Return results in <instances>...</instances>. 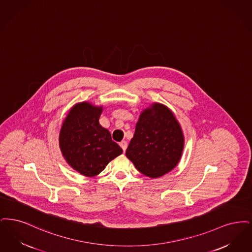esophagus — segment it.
I'll return each instance as SVG.
<instances>
[{
    "label": "esophagus",
    "mask_w": 252,
    "mask_h": 252,
    "mask_svg": "<svg viewBox=\"0 0 252 252\" xmlns=\"http://www.w3.org/2000/svg\"><path fill=\"white\" fill-rule=\"evenodd\" d=\"M120 146H121V149L123 150V152H125V151H126V149H127V146H128L127 141H125V140L121 141V142L120 143Z\"/></svg>",
    "instance_id": "obj_1"
}]
</instances>
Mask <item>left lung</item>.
<instances>
[{
    "instance_id": "1",
    "label": "left lung",
    "mask_w": 252,
    "mask_h": 252,
    "mask_svg": "<svg viewBox=\"0 0 252 252\" xmlns=\"http://www.w3.org/2000/svg\"><path fill=\"white\" fill-rule=\"evenodd\" d=\"M184 146V133L174 114L154 102L139 116L126 156L139 172L154 179L175 167Z\"/></svg>"
}]
</instances>
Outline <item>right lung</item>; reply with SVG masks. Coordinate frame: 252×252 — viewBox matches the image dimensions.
Returning a JSON list of instances; mask_svg holds the SVG:
<instances>
[{
	"instance_id": "right-lung-1",
	"label": "right lung",
	"mask_w": 252,
	"mask_h": 252,
	"mask_svg": "<svg viewBox=\"0 0 252 252\" xmlns=\"http://www.w3.org/2000/svg\"><path fill=\"white\" fill-rule=\"evenodd\" d=\"M101 106L88 101L69 110L59 133V147L66 163L87 177L99 174L122 149L111 138L109 131L98 123Z\"/></svg>"
}]
</instances>
